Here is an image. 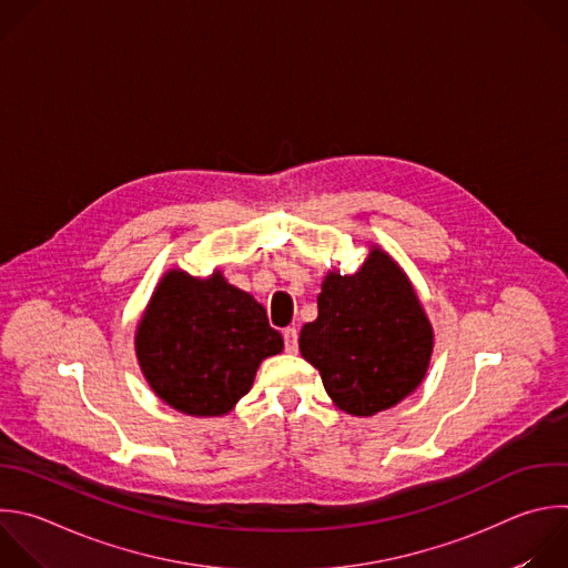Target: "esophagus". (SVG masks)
<instances>
[{
  "label": "esophagus",
  "mask_w": 568,
  "mask_h": 568,
  "mask_svg": "<svg viewBox=\"0 0 568 568\" xmlns=\"http://www.w3.org/2000/svg\"><path fill=\"white\" fill-rule=\"evenodd\" d=\"M283 338H285V349H287L290 354L298 352V332H296V327H287V329L283 332Z\"/></svg>",
  "instance_id": "obj_1"
}]
</instances>
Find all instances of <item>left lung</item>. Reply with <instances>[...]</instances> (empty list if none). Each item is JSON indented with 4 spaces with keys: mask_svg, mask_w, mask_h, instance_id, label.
Listing matches in <instances>:
<instances>
[{
    "mask_svg": "<svg viewBox=\"0 0 568 568\" xmlns=\"http://www.w3.org/2000/svg\"><path fill=\"white\" fill-rule=\"evenodd\" d=\"M298 349L338 410L372 417L422 386L435 332L404 267L369 245L358 272L325 274L318 316L303 325Z\"/></svg>",
    "mask_w": 568,
    "mask_h": 568,
    "instance_id": "8db88e82",
    "label": "left lung"
}]
</instances>
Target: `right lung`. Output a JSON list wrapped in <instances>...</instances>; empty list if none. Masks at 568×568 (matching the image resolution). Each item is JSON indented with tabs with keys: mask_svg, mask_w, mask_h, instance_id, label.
<instances>
[{
	"mask_svg": "<svg viewBox=\"0 0 568 568\" xmlns=\"http://www.w3.org/2000/svg\"><path fill=\"white\" fill-rule=\"evenodd\" d=\"M133 345L158 399L192 417H223L252 390L258 365L283 349V336L221 270L199 278L173 267L158 281Z\"/></svg>",
	"mask_w": 568,
	"mask_h": 568,
	"instance_id": "1",
	"label": "right lung"
}]
</instances>
